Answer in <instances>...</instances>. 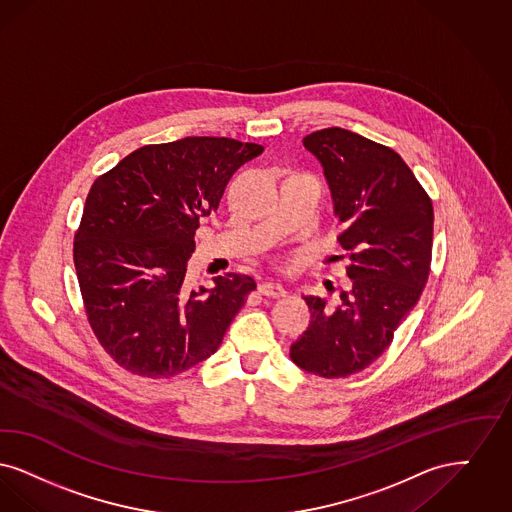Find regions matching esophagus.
Listing matches in <instances>:
<instances>
[{
  "label": "esophagus",
  "instance_id": "34e87169",
  "mask_svg": "<svg viewBox=\"0 0 512 512\" xmlns=\"http://www.w3.org/2000/svg\"><path fill=\"white\" fill-rule=\"evenodd\" d=\"M260 294H264L267 298H285L287 290L283 289L281 285H277V283H264L260 287Z\"/></svg>",
  "mask_w": 512,
  "mask_h": 512
}]
</instances>
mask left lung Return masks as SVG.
<instances>
[{"label":"left lung","mask_w":512,"mask_h":512,"mask_svg":"<svg viewBox=\"0 0 512 512\" xmlns=\"http://www.w3.org/2000/svg\"><path fill=\"white\" fill-rule=\"evenodd\" d=\"M323 164L344 231L352 287L331 306L304 296L312 321L290 359L323 378L367 369L392 344L423 294L432 262L434 206L396 151L363 135L325 128L304 137Z\"/></svg>","instance_id":"obj_1"}]
</instances>
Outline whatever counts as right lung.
<instances>
[{
	"instance_id": "obj_1",
	"label": "right lung",
	"mask_w": 512,
	"mask_h": 512,
	"mask_svg": "<svg viewBox=\"0 0 512 512\" xmlns=\"http://www.w3.org/2000/svg\"><path fill=\"white\" fill-rule=\"evenodd\" d=\"M264 147L229 137L145 145L93 181L74 235V267L89 327L128 373L170 378L212 356L256 289L248 275L185 277L202 216Z\"/></svg>"
}]
</instances>
